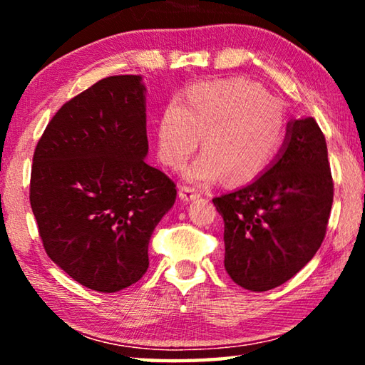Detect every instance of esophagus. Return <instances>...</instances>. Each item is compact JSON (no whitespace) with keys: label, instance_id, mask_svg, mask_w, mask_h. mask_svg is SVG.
<instances>
[{"label":"esophagus","instance_id":"34e87169","mask_svg":"<svg viewBox=\"0 0 365 365\" xmlns=\"http://www.w3.org/2000/svg\"><path fill=\"white\" fill-rule=\"evenodd\" d=\"M178 197H180L182 202H190V201H195L196 197H200V193H197L195 188L180 187V190H178Z\"/></svg>","mask_w":365,"mask_h":365}]
</instances>
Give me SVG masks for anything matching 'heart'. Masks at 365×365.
<instances>
[{
	"instance_id": "obj_1",
	"label": "heart",
	"mask_w": 365,
	"mask_h": 365,
	"mask_svg": "<svg viewBox=\"0 0 365 365\" xmlns=\"http://www.w3.org/2000/svg\"><path fill=\"white\" fill-rule=\"evenodd\" d=\"M287 110L265 86L245 77L191 86L183 101H172L156 127L159 159L180 169L200 148L183 178L211 185L220 177L230 183L255 180L274 163L287 135Z\"/></svg>"
}]
</instances>
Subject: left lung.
Segmentation results:
<instances>
[{
    "mask_svg": "<svg viewBox=\"0 0 365 365\" xmlns=\"http://www.w3.org/2000/svg\"><path fill=\"white\" fill-rule=\"evenodd\" d=\"M212 202L224 219L225 270L237 285L267 292L294 277L322 245L333 202L329 151L317 122L289 120L265 172Z\"/></svg>",
    "mask_w": 365,
    "mask_h": 365,
    "instance_id": "left-lung-1",
    "label": "left lung"
}]
</instances>
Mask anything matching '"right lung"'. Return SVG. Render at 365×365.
<instances>
[{"mask_svg": "<svg viewBox=\"0 0 365 365\" xmlns=\"http://www.w3.org/2000/svg\"><path fill=\"white\" fill-rule=\"evenodd\" d=\"M146 156L141 76L100 80L67 101L41 135L30 206L46 255L80 285L114 293L148 270L151 235L177 190Z\"/></svg>", "mask_w": 365, "mask_h": 365, "instance_id": "obj_1", "label": "right lung"}]
</instances>
